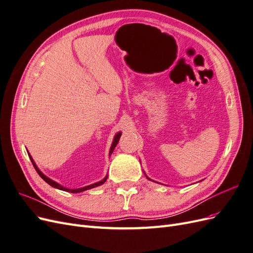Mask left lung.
I'll return each mask as SVG.
<instances>
[{"mask_svg": "<svg viewBox=\"0 0 253 253\" xmlns=\"http://www.w3.org/2000/svg\"><path fill=\"white\" fill-rule=\"evenodd\" d=\"M143 173H144V172H143ZM144 175H145V177H147V178H148V179H149V180H152V179H151V178H149V177H148V176H147V174H145V173H144Z\"/></svg>", "mask_w": 253, "mask_h": 253, "instance_id": "1", "label": "left lung"}]
</instances>
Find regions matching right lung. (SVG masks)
I'll list each match as a JSON object with an SVG mask.
<instances>
[{
    "label": "right lung",
    "mask_w": 253,
    "mask_h": 253,
    "mask_svg": "<svg viewBox=\"0 0 253 253\" xmlns=\"http://www.w3.org/2000/svg\"><path fill=\"white\" fill-rule=\"evenodd\" d=\"M120 136H121V132H118L116 135H115L114 139H113V142H112V145H111V149H110L109 156H111V155H112V153H113V151H114L115 147H116L117 143H118V141H119ZM28 156H29L30 160H32V163H33V165H34V167H35L36 171L38 172V174H39V175L41 176V178H42L44 181H46L49 186H51V187H53V188H56V189H59V190L65 191V192H71V193H79V192H83V191H85V190L93 189V188H96V187H98V186H101V185H103V183L105 182V180L108 179V175H106L105 177H104L102 180H100V181H97V182H95V183H91V185H88V186H85V187H82V188H78V189H68V188H65V187H63V186H61L60 183L56 182L55 180L50 179L49 177H47L46 175H44V174L40 171L39 168L37 167L36 163L34 162V159H33V157H32V156H30L29 153H28Z\"/></svg>",
    "instance_id": "add662e5"
}]
</instances>
